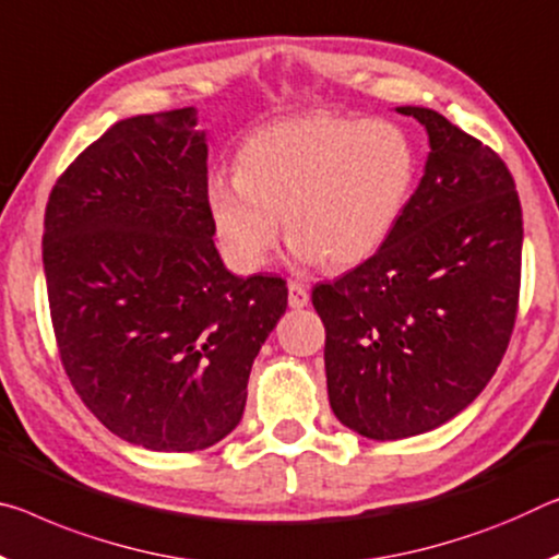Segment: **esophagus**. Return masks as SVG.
<instances>
[{"label": "esophagus", "mask_w": 559, "mask_h": 559, "mask_svg": "<svg viewBox=\"0 0 559 559\" xmlns=\"http://www.w3.org/2000/svg\"><path fill=\"white\" fill-rule=\"evenodd\" d=\"M288 306L304 308L308 306V290L300 283H288Z\"/></svg>", "instance_id": "34e87169"}]
</instances>
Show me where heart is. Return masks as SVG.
<instances>
[{"mask_svg":"<svg viewBox=\"0 0 559 559\" xmlns=\"http://www.w3.org/2000/svg\"><path fill=\"white\" fill-rule=\"evenodd\" d=\"M415 183V148L391 119L296 114L246 139L236 176L206 183L221 251L238 271L269 263L281 236L300 261L350 269L385 246Z\"/></svg>","mask_w":559,"mask_h":559,"instance_id":"obj_1","label":"heart"}]
</instances>
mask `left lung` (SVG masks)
Wrapping results in <instances>:
<instances>
[{
	"instance_id": "8db88e82",
	"label": "left lung",
	"mask_w": 559,
	"mask_h": 559,
	"mask_svg": "<svg viewBox=\"0 0 559 559\" xmlns=\"http://www.w3.org/2000/svg\"><path fill=\"white\" fill-rule=\"evenodd\" d=\"M395 111L428 131L418 189L376 255L313 288L331 407L370 440L420 436L465 411L508 350L520 296L508 166L438 111Z\"/></svg>"
}]
</instances>
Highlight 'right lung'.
Segmentation results:
<instances>
[{"mask_svg":"<svg viewBox=\"0 0 559 559\" xmlns=\"http://www.w3.org/2000/svg\"><path fill=\"white\" fill-rule=\"evenodd\" d=\"M197 109L123 119L49 193L41 261L59 356L114 436L158 453L238 423L261 345L286 313L278 276H234L206 209Z\"/></svg>","mask_w":559,"mask_h":559,"instance_id":"obj_1","label":"right lung"}]
</instances>
